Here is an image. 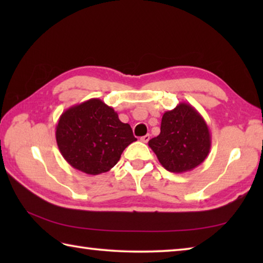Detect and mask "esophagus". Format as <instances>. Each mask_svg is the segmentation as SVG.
<instances>
[{
	"instance_id": "34e87169",
	"label": "esophagus",
	"mask_w": 263,
	"mask_h": 263,
	"mask_svg": "<svg viewBox=\"0 0 263 263\" xmlns=\"http://www.w3.org/2000/svg\"><path fill=\"white\" fill-rule=\"evenodd\" d=\"M149 138H151V136H149V135H145L144 137H141V138H140V140H141L142 142H147V141L149 140Z\"/></svg>"
}]
</instances>
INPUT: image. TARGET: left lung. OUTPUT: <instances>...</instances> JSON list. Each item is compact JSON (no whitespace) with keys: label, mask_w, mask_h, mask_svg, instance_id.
Segmentation results:
<instances>
[{"label":"left lung","mask_w":263,"mask_h":263,"mask_svg":"<svg viewBox=\"0 0 263 263\" xmlns=\"http://www.w3.org/2000/svg\"><path fill=\"white\" fill-rule=\"evenodd\" d=\"M148 146L168 172L185 173L208 158L211 135L202 115L182 102L163 114L160 135L152 138Z\"/></svg>","instance_id":"1"}]
</instances>
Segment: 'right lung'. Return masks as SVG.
Masks as SVG:
<instances>
[{
    "mask_svg": "<svg viewBox=\"0 0 263 263\" xmlns=\"http://www.w3.org/2000/svg\"><path fill=\"white\" fill-rule=\"evenodd\" d=\"M58 147L73 168L89 175L109 172L137 140L114 108L90 99L62 112L55 127Z\"/></svg>",
    "mask_w": 263,
    "mask_h": 263,
    "instance_id": "1",
    "label": "right lung"
}]
</instances>
